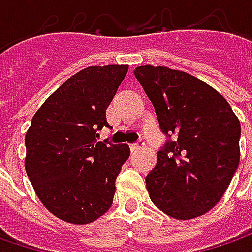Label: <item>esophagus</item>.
I'll return each instance as SVG.
<instances>
[{
	"label": "esophagus",
	"mask_w": 252,
	"mask_h": 252,
	"mask_svg": "<svg viewBox=\"0 0 252 252\" xmlns=\"http://www.w3.org/2000/svg\"><path fill=\"white\" fill-rule=\"evenodd\" d=\"M144 147V143H136V144H130V150L131 153H134V151L140 150Z\"/></svg>",
	"instance_id": "34e87169"
}]
</instances>
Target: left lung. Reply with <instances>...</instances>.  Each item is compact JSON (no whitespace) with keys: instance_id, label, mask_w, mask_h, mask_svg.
Returning <instances> with one entry per match:
<instances>
[{"instance_id":"left-lung-1","label":"left lung","mask_w":252,"mask_h":252,"mask_svg":"<svg viewBox=\"0 0 252 252\" xmlns=\"http://www.w3.org/2000/svg\"><path fill=\"white\" fill-rule=\"evenodd\" d=\"M134 75L161 130L175 136L146 177L151 202L171 218H198L221 199L237 169L240 121L221 94L190 74L147 64Z\"/></svg>"}]
</instances>
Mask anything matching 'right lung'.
I'll use <instances>...</instances> for the list:
<instances>
[{
  "instance_id": "right-lung-1",
  "label": "right lung",
  "mask_w": 252,
  "mask_h": 252,
  "mask_svg": "<svg viewBox=\"0 0 252 252\" xmlns=\"http://www.w3.org/2000/svg\"><path fill=\"white\" fill-rule=\"evenodd\" d=\"M127 70L109 64L74 74L44 101L26 131V174L44 208L67 223L90 224L112 206L130 149L96 141V131L109 127L106 109Z\"/></svg>"
}]
</instances>
